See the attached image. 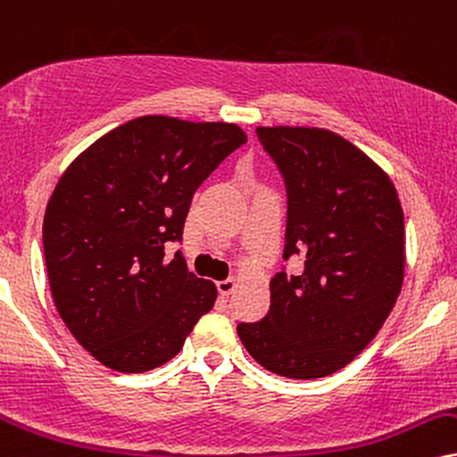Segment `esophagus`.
<instances>
[{"mask_svg":"<svg viewBox=\"0 0 457 457\" xmlns=\"http://www.w3.org/2000/svg\"><path fill=\"white\" fill-rule=\"evenodd\" d=\"M216 286H218V292H220V295H222V296H228L230 292H233L235 288H237V279H235V278L220 279Z\"/></svg>","mask_w":457,"mask_h":457,"instance_id":"esophagus-1","label":"esophagus"}]
</instances>
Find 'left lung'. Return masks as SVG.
<instances>
[{"label":"left lung","mask_w":457,"mask_h":457,"mask_svg":"<svg viewBox=\"0 0 457 457\" xmlns=\"http://www.w3.org/2000/svg\"><path fill=\"white\" fill-rule=\"evenodd\" d=\"M288 190L284 258L271 307L237 335L258 364L288 379L345 369L375 339L404 278V213L392 179L358 145L318 127H258Z\"/></svg>","instance_id":"1"}]
</instances>
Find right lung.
Returning a JSON list of instances; mask_svg holds the SVG:
<instances>
[{
    "mask_svg": "<svg viewBox=\"0 0 457 457\" xmlns=\"http://www.w3.org/2000/svg\"><path fill=\"white\" fill-rule=\"evenodd\" d=\"M247 142L233 122L139 116L80 152L44 213V258L61 320L118 373L169 362L218 298L188 271L182 239L196 188Z\"/></svg>",
    "mask_w": 457,
    "mask_h": 457,
    "instance_id": "obj_1",
    "label": "right lung"
}]
</instances>
